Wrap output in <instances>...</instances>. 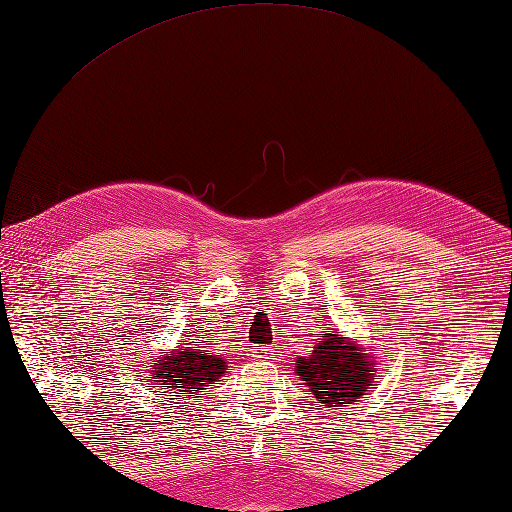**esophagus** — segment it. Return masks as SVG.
<instances>
[{"mask_svg":"<svg viewBox=\"0 0 512 512\" xmlns=\"http://www.w3.org/2000/svg\"><path fill=\"white\" fill-rule=\"evenodd\" d=\"M274 352H277V348H274V346H261V348H257V350H255V359H259V361L272 359V357H274Z\"/></svg>","mask_w":512,"mask_h":512,"instance_id":"esophagus-1","label":"esophagus"}]
</instances>
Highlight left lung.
Here are the masks:
<instances>
[{
	"label": "left lung",
	"mask_w": 512,
	"mask_h": 512,
	"mask_svg": "<svg viewBox=\"0 0 512 512\" xmlns=\"http://www.w3.org/2000/svg\"><path fill=\"white\" fill-rule=\"evenodd\" d=\"M309 357H298L294 372L322 406H346L372 389L376 357L337 329H324Z\"/></svg>",
	"instance_id": "8db88e82"
}]
</instances>
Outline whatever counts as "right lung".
Here are the masks:
<instances>
[{
  "label": "right lung",
  "mask_w": 512,
  "mask_h": 512,
  "mask_svg": "<svg viewBox=\"0 0 512 512\" xmlns=\"http://www.w3.org/2000/svg\"><path fill=\"white\" fill-rule=\"evenodd\" d=\"M225 372V359L209 350H201V342H188L170 350L168 355H160V359L151 365L149 376L142 381L168 389L170 393H199L201 389L212 387Z\"/></svg>",
  "instance_id": "add662e5"
}]
</instances>
